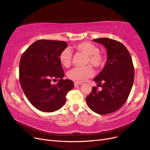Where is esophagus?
Masks as SVG:
<instances>
[{
	"label": "esophagus",
	"instance_id": "34e87169",
	"mask_svg": "<svg viewBox=\"0 0 150 150\" xmlns=\"http://www.w3.org/2000/svg\"><path fill=\"white\" fill-rule=\"evenodd\" d=\"M81 85H82V83H74V86H81Z\"/></svg>",
	"mask_w": 150,
	"mask_h": 150
}]
</instances>
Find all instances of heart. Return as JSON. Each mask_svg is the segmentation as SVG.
<instances>
[{
	"label": "heart",
	"instance_id": "b5f03b06",
	"mask_svg": "<svg viewBox=\"0 0 150 150\" xmlns=\"http://www.w3.org/2000/svg\"><path fill=\"white\" fill-rule=\"evenodd\" d=\"M74 49L86 55L85 64L90 63L96 69H100L105 64V58L99 52L98 47L88 42L76 44ZM59 60L65 67H69L72 63V52L69 48L64 49L59 55ZM94 71L91 66H86L83 67H75L68 72L67 76L70 79L76 83H83L93 76Z\"/></svg>",
	"mask_w": 150,
	"mask_h": 150
}]
</instances>
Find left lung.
I'll use <instances>...</instances> for the list:
<instances>
[{"mask_svg": "<svg viewBox=\"0 0 150 150\" xmlns=\"http://www.w3.org/2000/svg\"><path fill=\"white\" fill-rule=\"evenodd\" d=\"M107 50L106 64L94 81L102 90L92 88L86 101L91 110L104 115L114 112L125 103L134 82V69L131 56L122 43L107 38L93 40Z\"/></svg>", "mask_w": 150, "mask_h": 150, "instance_id": "obj_1", "label": "left lung"}]
</instances>
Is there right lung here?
I'll return each mask as SVG.
<instances>
[{
	"label": "right lung",
	"instance_id": "add662e5",
	"mask_svg": "<svg viewBox=\"0 0 150 150\" xmlns=\"http://www.w3.org/2000/svg\"><path fill=\"white\" fill-rule=\"evenodd\" d=\"M67 43L57 40H40L28 47L19 62V81L30 102L38 110L52 112L66 102L74 83L63 79L64 72L59 55ZM59 82L52 85V80Z\"/></svg>",
	"mask_w": 150,
	"mask_h": 150
}]
</instances>
